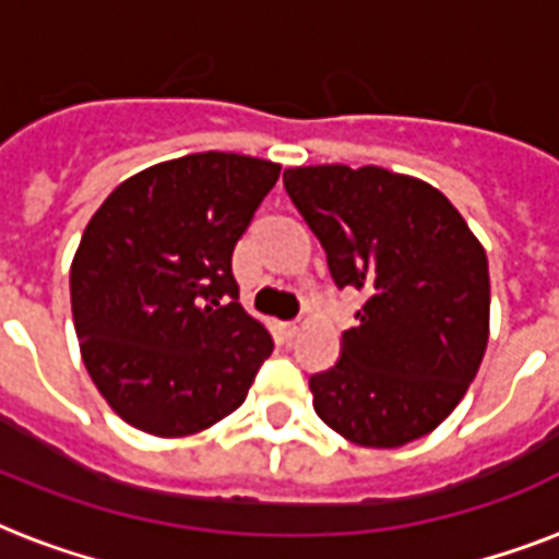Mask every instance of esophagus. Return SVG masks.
I'll use <instances>...</instances> for the list:
<instances>
[{"label":"esophagus","instance_id":"1","mask_svg":"<svg viewBox=\"0 0 559 559\" xmlns=\"http://www.w3.org/2000/svg\"><path fill=\"white\" fill-rule=\"evenodd\" d=\"M301 328H305V324H301V322L281 324V331H284V336H289V340H296L298 333H301Z\"/></svg>","mask_w":559,"mask_h":559}]
</instances>
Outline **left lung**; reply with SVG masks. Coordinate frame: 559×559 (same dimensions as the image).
<instances>
[{"label":"left lung","mask_w":559,"mask_h":559,"mask_svg":"<svg viewBox=\"0 0 559 559\" xmlns=\"http://www.w3.org/2000/svg\"><path fill=\"white\" fill-rule=\"evenodd\" d=\"M333 281L366 293L342 357L310 380L316 415L345 441L394 450L452 415L490 336L485 246L438 188L362 165L284 170Z\"/></svg>","instance_id":"1"}]
</instances>
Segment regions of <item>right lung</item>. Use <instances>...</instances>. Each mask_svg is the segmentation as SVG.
Segmentation results:
<instances>
[{
    "instance_id": "obj_1",
    "label": "right lung",
    "mask_w": 559,
    "mask_h": 559,
    "mask_svg": "<svg viewBox=\"0 0 559 559\" xmlns=\"http://www.w3.org/2000/svg\"><path fill=\"white\" fill-rule=\"evenodd\" d=\"M281 165L191 153L124 179L72 258L74 333L124 424L186 438L231 415L275 342L237 301L231 252Z\"/></svg>"
}]
</instances>
